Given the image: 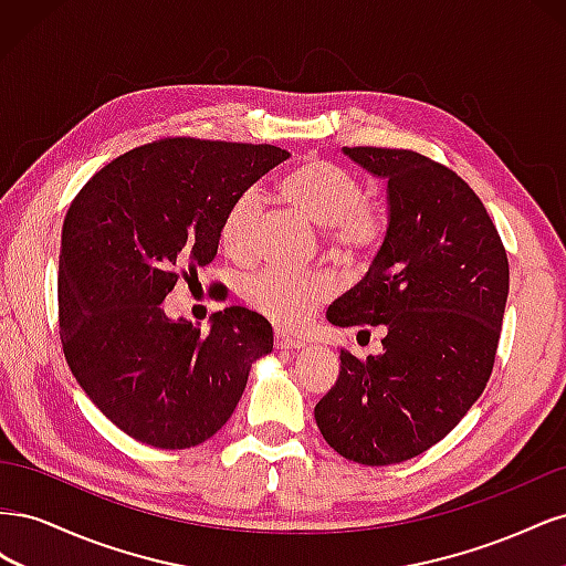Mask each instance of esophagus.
<instances>
[{"label":"esophagus","mask_w":566,"mask_h":566,"mask_svg":"<svg viewBox=\"0 0 566 566\" xmlns=\"http://www.w3.org/2000/svg\"><path fill=\"white\" fill-rule=\"evenodd\" d=\"M273 342H276L279 349H300L302 347V339L287 335L285 331H276L273 333Z\"/></svg>","instance_id":"34e87169"}]
</instances>
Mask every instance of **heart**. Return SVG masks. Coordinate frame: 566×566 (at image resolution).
<instances>
[{
	"mask_svg": "<svg viewBox=\"0 0 566 566\" xmlns=\"http://www.w3.org/2000/svg\"><path fill=\"white\" fill-rule=\"evenodd\" d=\"M279 196L302 217L325 227L328 243L345 254H368L382 243L385 214L364 200V186L345 167L310 158L279 181ZM262 219L256 188L238 193L221 219V245L233 256H248ZM333 293L328 276L316 271L266 269L243 283V300L281 328H300Z\"/></svg>",
	"mask_w": 566,
	"mask_h": 566,
	"instance_id": "1",
	"label": "heart"
}]
</instances>
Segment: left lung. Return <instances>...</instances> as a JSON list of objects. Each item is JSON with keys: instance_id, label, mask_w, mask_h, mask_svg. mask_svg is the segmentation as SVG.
Here are the masks:
<instances>
[{"instance_id": "1", "label": "left lung", "mask_w": 566, "mask_h": 566, "mask_svg": "<svg viewBox=\"0 0 566 566\" xmlns=\"http://www.w3.org/2000/svg\"><path fill=\"white\" fill-rule=\"evenodd\" d=\"M342 150L387 179L389 224L366 276L325 316L387 335L366 361L342 349L339 378L314 418L342 458L394 465L434 447L482 397L507 302V254L484 202L453 169L403 148Z\"/></svg>"}]
</instances>
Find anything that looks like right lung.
<instances>
[{"label": "right lung", "instance_id": "obj_1", "mask_svg": "<svg viewBox=\"0 0 566 566\" xmlns=\"http://www.w3.org/2000/svg\"><path fill=\"white\" fill-rule=\"evenodd\" d=\"M290 158L276 146L169 136L115 158L67 208L59 254V328L84 394L119 430L156 449L217 434L243 397L271 323L245 306L210 333L167 318L179 276L210 264L238 193Z\"/></svg>", "mask_w": 566, "mask_h": 566}]
</instances>
